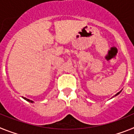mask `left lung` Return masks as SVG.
<instances>
[{
  "label": "left lung",
  "instance_id": "obj_1",
  "mask_svg": "<svg viewBox=\"0 0 134 134\" xmlns=\"http://www.w3.org/2000/svg\"><path fill=\"white\" fill-rule=\"evenodd\" d=\"M121 92V91H120V92H118V93H117V94H115V96H117V95H118V94H119V93H120V92Z\"/></svg>",
  "mask_w": 134,
  "mask_h": 134
}]
</instances>
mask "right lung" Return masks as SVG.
I'll return each instance as SVG.
<instances>
[{"mask_svg":"<svg viewBox=\"0 0 134 134\" xmlns=\"http://www.w3.org/2000/svg\"><path fill=\"white\" fill-rule=\"evenodd\" d=\"M22 98H24V100H25L28 101V102H32V103H33V102H34V101H33V100H30V99H28V98H25V97H23V96H22Z\"/></svg>","mask_w":134,"mask_h":134,"instance_id":"1","label":"right lung"}]
</instances>
